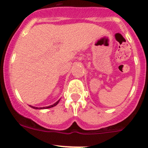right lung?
Here are the masks:
<instances>
[{
    "instance_id": "right-lung-1",
    "label": "right lung",
    "mask_w": 148,
    "mask_h": 148,
    "mask_svg": "<svg viewBox=\"0 0 148 148\" xmlns=\"http://www.w3.org/2000/svg\"><path fill=\"white\" fill-rule=\"evenodd\" d=\"M60 99L58 101H57L55 104H53V105H49V106H47V107H44V108H36V107H33V106H31L29 105L30 107L32 108H33V109H35V110H41V109H47V108H53V107H54V106H56L57 104H58V102H59V101Z\"/></svg>"
}]
</instances>
